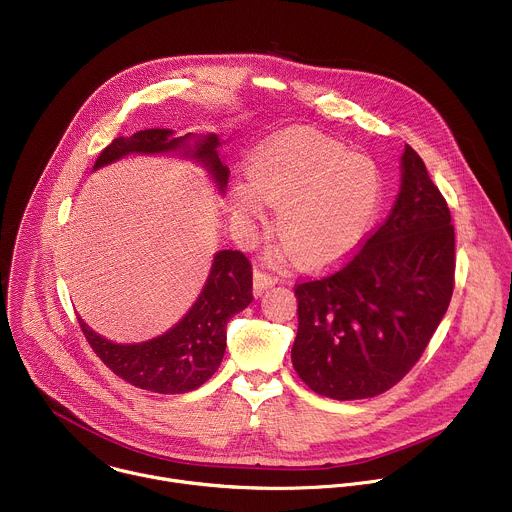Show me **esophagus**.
<instances>
[{
  "instance_id": "obj_1",
  "label": "esophagus",
  "mask_w": 512,
  "mask_h": 512,
  "mask_svg": "<svg viewBox=\"0 0 512 512\" xmlns=\"http://www.w3.org/2000/svg\"><path fill=\"white\" fill-rule=\"evenodd\" d=\"M276 282H278V276H272L264 270H254V292L256 294H262L264 290L272 288Z\"/></svg>"
}]
</instances>
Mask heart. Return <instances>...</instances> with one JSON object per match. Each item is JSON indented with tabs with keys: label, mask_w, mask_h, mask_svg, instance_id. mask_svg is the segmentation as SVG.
<instances>
[{
	"label": "heart",
	"mask_w": 512,
	"mask_h": 512,
	"mask_svg": "<svg viewBox=\"0 0 512 512\" xmlns=\"http://www.w3.org/2000/svg\"><path fill=\"white\" fill-rule=\"evenodd\" d=\"M248 182L232 188V212L240 224L278 208V254L304 266H332L354 254L382 210L384 184L378 166L338 142L308 132H286L264 142L248 162Z\"/></svg>",
	"instance_id": "obj_1"
}]
</instances>
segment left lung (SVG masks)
<instances>
[{
  "mask_svg": "<svg viewBox=\"0 0 512 512\" xmlns=\"http://www.w3.org/2000/svg\"><path fill=\"white\" fill-rule=\"evenodd\" d=\"M452 288L450 210L420 156L406 146L386 222L342 268L296 286L298 376L334 400L386 392L422 356Z\"/></svg>",
  "mask_w": 512,
  "mask_h": 512,
  "instance_id": "left-lung-1",
  "label": "left lung"
}]
</instances>
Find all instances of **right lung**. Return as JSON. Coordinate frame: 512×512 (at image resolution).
<instances>
[{
	"label": "right lung",
	"mask_w": 512,
	"mask_h": 512,
	"mask_svg": "<svg viewBox=\"0 0 512 512\" xmlns=\"http://www.w3.org/2000/svg\"><path fill=\"white\" fill-rule=\"evenodd\" d=\"M226 140L218 134L176 136L168 128H150L116 138L94 164L110 166L126 156L176 154L202 166L220 196L226 194L230 170L220 148ZM252 302V264L238 250L214 254L210 274L192 308L164 334L120 344L92 330L80 316V326L94 352L122 380L158 394H184L202 386L220 366L226 352V324Z\"/></svg>",
	"instance_id": "obj_1"
}]
</instances>
